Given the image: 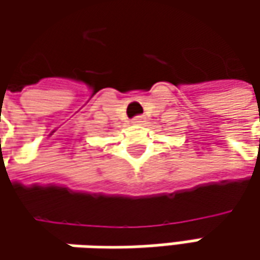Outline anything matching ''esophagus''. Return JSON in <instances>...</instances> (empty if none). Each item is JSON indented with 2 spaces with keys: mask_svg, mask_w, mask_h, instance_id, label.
Masks as SVG:
<instances>
[{
  "mask_svg": "<svg viewBox=\"0 0 260 260\" xmlns=\"http://www.w3.org/2000/svg\"><path fill=\"white\" fill-rule=\"evenodd\" d=\"M132 123H133V124L142 125L143 123H145V117H143V115H139V117H136V118H133V120H132Z\"/></svg>",
  "mask_w": 260,
  "mask_h": 260,
  "instance_id": "34e87169",
  "label": "esophagus"
}]
</instances>
